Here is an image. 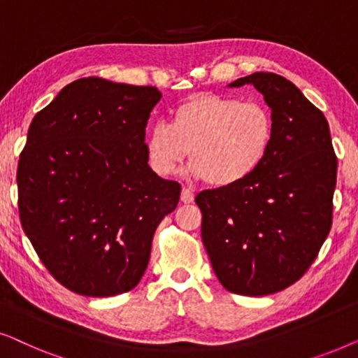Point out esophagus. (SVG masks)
<instances>
[{"instance_id":"obj_1","label":"esophagus","mask_w":358,"mask_h":358,"mask_svg":"<svg viewBox=\"0 0 358 358\" xmlns=\"http://www.w3.org/2000/svg\"><path fill=\"white\" fill-rule=\"evenodd\" d=\"M180 202L190 203L194 202V192L187 187H182V192H180Z\"/></svg>"}]
</instances>
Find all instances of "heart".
I'll return each instance as SVG.
<instances>
[{"label": "heart", "mask_w": 358, "mask_h": 358, "mask_svg": "<svg viewBox=\"0 0 358 358\" xmlns=\"http://www.w3.org/2000/svg\"><path fill=\"white\" fill-rule=\"evenodd\" d=\"M275 119L261 101L202 92L155 122L146 134L150 166L159 176L178 171L190 155L189 173L215 187H234L261 169L272 150Z\"/></svg>", "instance_id": "obj_1"}]
</instances>
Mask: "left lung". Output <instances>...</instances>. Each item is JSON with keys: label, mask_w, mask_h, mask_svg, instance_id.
<instances>
[{"label": "left lung", "mask_w": 358, "mask_h": 358, "mask_svg": "<svg viewBox=\"0 0 358 358\" xmlns=\"http://www.w3.org/2000/svg\"><path fill=\"white\" fill-rule=\"evenodd\" d=\"M252 85L275 119L261 169L234 187L203 190L202 241L228 292L262 296L285 290L315 262L332 224L337 158L329 124L303 92L275 73L233 81Z\"/></svg>", "instance_id": "obj_1"}]
</instances>
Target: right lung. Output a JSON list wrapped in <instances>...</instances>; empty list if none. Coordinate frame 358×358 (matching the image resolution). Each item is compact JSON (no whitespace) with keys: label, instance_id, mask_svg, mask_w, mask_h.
<instances>
[{"label":"right lung","instance_id":"obj_1","mask_svg":"<svg viewBox=\"0 0 358 358\" xmlns=\"http://www.w3.org/2000/svg\"><path fill=\"white\" fill-rule=\"evenodd\" d=\"M161 92L90 76L70 83L27 131L17 164L24 233L53 278L85 296L138 285L153 234L180 197L148 166L145 129Z\"/></svg>","mask_w":358,"mask_h":358}]
</instances>
